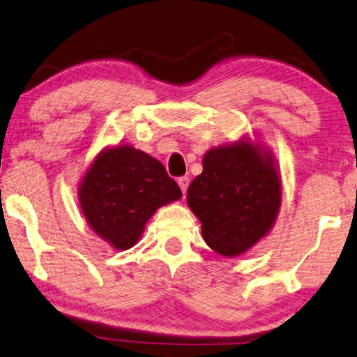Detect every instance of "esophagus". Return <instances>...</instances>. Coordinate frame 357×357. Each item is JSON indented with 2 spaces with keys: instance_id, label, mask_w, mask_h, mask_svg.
<instances>
[{
  "instance_id": "34e87169",
  "label": "esophagus",
  "mask_w": 357,
  "mask_h": 357,
  "mask_svg": "<svg viewBox=\"0 0 357 357\" xmlns=\"http://www.w3.org/2000/svg\"><path fill=\"white\" fill-rule=\"evenodd\" d=\"M177 183H178L180 190H182L183 193H187V188H188V177H178Z\"/></svg>"
}]
</instances>
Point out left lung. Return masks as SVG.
<instances>
[{
	"instance_id": "8db88e82",
	"label": "left lung",
	"mask_w": 357,
	"mask_h": 357,
	"mask_svg": "<svg viewBox=\"0 0 357 357\" xmlns=\"http://www.w3.org/2000/svg\"><path fill=\"white\" fill-rule=\"evenodd\" d=\"M187 203L214 252H247L266 236L280 211L281 180L271 154L247 139L209 149Z\"/></svg>"
}]
</instances>
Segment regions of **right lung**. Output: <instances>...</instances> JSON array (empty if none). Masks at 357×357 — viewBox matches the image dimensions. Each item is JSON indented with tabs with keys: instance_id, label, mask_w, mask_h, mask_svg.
<instances>
[{
	"instance_id": "1",
	"label": "right lung",
	"mask_w": 357,
	"mask_h": 357,
	"mask_svg": "<svg viewBox=\"0 0 357 357\" xmlns=\"http://www.w3.org/2000/svg\"><path fill=\"white\" fill-rule=\"evenodd\" d=\"M180 198L182 190L164 165L131 146L102 151L79 187L86 221L119 250L138 242L155 209Z\"/></svg>"
}]
</instances>
